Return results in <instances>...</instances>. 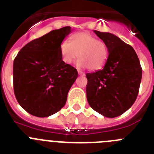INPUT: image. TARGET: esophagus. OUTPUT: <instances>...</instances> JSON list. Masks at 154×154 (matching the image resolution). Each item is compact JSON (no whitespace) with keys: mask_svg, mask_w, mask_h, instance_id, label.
I'll list each match as a JSON object with an SVG mask.
<instances>
[{"mask_svg":"<svg viewBox=\"0 0 154 154\" xmlns=\"http://www.w3.org/2000/svg\"><path fill=\"white\" fill-rule=\"evenodd\" d=\"M78 74H79V75H80V76L85 75V74H84V72H82L81 70H78Z\"/></svg>","mask_w":154,"mask_h":154,"instance_id":"34e87169","label":"esophagus"}]
</instances>
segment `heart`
<instances>
[{
    "label": "heart",
    "mask_w": 154,
    "mask_h": 154,
    "mask_svg": "<svg viewBox=\"0 0 154 154\" xmlns=\"http://www.w3.org/2000/svg\"><path fill=\"white\" fill-rule=\"evenodd\" d=\"M60 54L63 62L71 63L78 56L77 65L91 70H100L104 66L109 51L103 41L87 32H80L70 37V43L64 41L60 44Z\"/></svg>",
    "instance_id": "heart-1"
}]
</instances>
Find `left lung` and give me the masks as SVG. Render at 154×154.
Listing matches in <instances>:
<instances>
[{
	"label": "left lung",
	"mask_w": 154,
	"mask_h": 154,
	"mask_svg": "<svg viewBox=\"0 0 154 154\" xmlns=\"http://www.w3.org/2000/svg\"><path fill=\"white\" fill-rule=\"evenodd\" d=\"M108 48L102 70L86 74L88 103L103 117L113 118L131 107L139 92L142 68L134 48L110 33L94 30Z\"/></svg>",
	"instance_id": "obj_1"
}]
</instances>
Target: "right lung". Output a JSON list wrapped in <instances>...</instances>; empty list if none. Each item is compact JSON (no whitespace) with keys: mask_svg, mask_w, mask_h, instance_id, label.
<instances>
[{"mask_svg":"<svg viewBox=\"0 0 154 154\" xmlns=\"http://www.w3.org/2000/svg\"><path fill=\"white\" fill-rule=\"evenodd\" d=\"M70 27L54 30L22 48L14 60V91L27 113L46 117L66 103L77 69L62 60L60 44Z\"/></svg>","mask_w":154,"mask_h":154,"instance_id":"add662e5","label":"right lung"}]
</instances>
